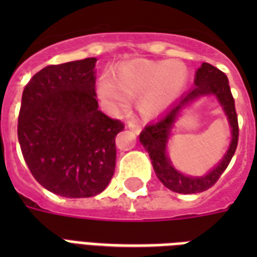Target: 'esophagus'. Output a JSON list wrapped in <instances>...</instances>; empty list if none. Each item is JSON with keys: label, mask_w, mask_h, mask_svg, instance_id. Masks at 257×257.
Segmentation results:
<instances>
[{"label": "esophagus", "mask_w": 257, "mask_h": 257, "mask_svg": "<svg viewBox=\"0 0 257 257\" xmlns=\"http://www.w3.org/2000/svg\"><path fill=\"white\" fill-rule=\"evenodd\" d=\"M126 126H128L129 129H132L133 132L137 133V135H139V133L141 132V125H140V122H139V121H137V120L128 121V124H126Z\"/></svg>", "instance_id": "34e87169"}]
</instances>
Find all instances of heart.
I'll return each mask as SVG.
<instances>
[{
    "mask_svg": "<svg viewBox=\"0 0 257 257\" xmlns=\"http://www.w3.org/2000/svg\"><path fill=\"white\" fill-rule=\"evenodd\" d=\"M187 81V70L177 61L129 62L116 74H102L97 92L109 109L129 106L131 97H141L140 112L152 117L175 98Z\"/></svg>",
    "mask_w": 257,
    "mask_h": 257,
    "instance_id": "obj_1",
    "label": "heart"
}]
</instances>
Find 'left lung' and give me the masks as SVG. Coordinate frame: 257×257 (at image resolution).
<instances>
[{
    "mask_svg": "<svg viewBox=\"0 0 257 257\" xmlns=\"http://www.w3.org/2000/svg\"><path fill=\"white\" fill-rule=\"evenodd\" d=\"M195 85V88L191 92H188L177 104L172 105L165 114H163L152 124L147 125L140 133V143L148 151L153 169L156 172L159 180L168 189L184 195L199 193L213 187L231 163L239 141V122H237V114L235 109V100L232 96L227 76L211 64L203 62L201 68H199L196 72ZM207 94H215L223 106L232 128V141L223 160L213 171L203 178H189L181 175L171 167L166 156V144L173 124L179 112L197 96Z\"/></svg>",
    "mask_w": 257,
    "mask_h": 257,
    "instance_id": "1",
    "label": "left lung"
}]
</instances>
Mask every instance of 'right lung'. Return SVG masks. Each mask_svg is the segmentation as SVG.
I'll return each mask as SVG.
<instances>
[{
    "instance_id": "right-lung-1",
    "label": "right lung",
    "mask_w": 257,
    "mask_h": 257,
    "mask_svg": "<svg viewBox=\"0 0 257 257\" xmlns=\"http://www.w3.org/2000/svg\"><path fill=\"white\" fill-rule=\"evenodd\" d=\"M96 58L45 66L26 84L18 141L30 173L62 197H92L116 168L117 133L124 129L98 110Z\"/></svg>"
}]
</instances>
